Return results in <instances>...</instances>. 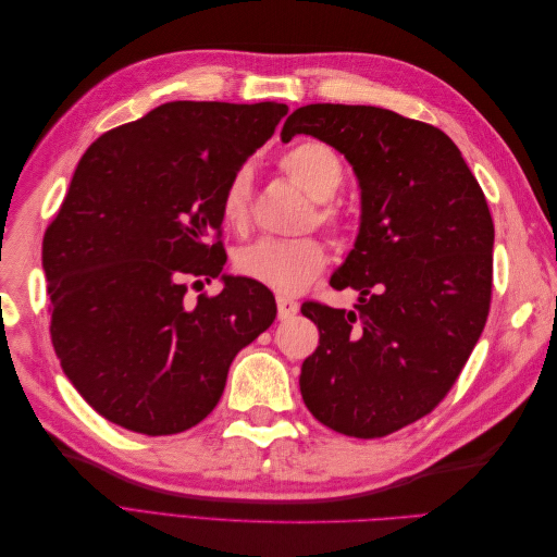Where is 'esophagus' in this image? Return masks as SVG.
Returning a JSON list of instances; mask_svg holds the SVG:
<instances>
[{"label":"esophagus","mask_w":557,"mask_h":557,"mask_svg":"<svg viewBox=\"0 0 557 557\" xmlns=\"http://www.w3.org/2000/svg\"><path fill=\"white\" fill-rule=\"evenodd\" d=\"M276 307H278V318L281 320H290L299 311V305L288 295H278L276 297Z\"/></svg>","instance_id":"obj_1"}]
</instances>
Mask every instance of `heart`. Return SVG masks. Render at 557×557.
<instances>
[{
	"label": "heart",
	"mask_w": 557,
	"mask_h": 557,
	"mask_svg": "<svg viewBox=\"0 0 557 557\" xmlns=\"http://www.w3.org/2000/svg\"><path fill=\"white\" fill-rule=\"evenodd\" d=\"M281 172L288 176L297 188L309 195L315 207V221L325 227L339 230L342 218L330 199L342 190L346 178L344 160L336 150L323 141H299L285 150L278 160ZM250 201V176L246 170L234 174L221 197V213L227 227L244 230L248 221ZM327 264V250L323 242L313 237L307 239H260L242 248L234 258V267L246 278L269 285L281 293L305 290L315 281Z\"/></svg>",
	"instance_id": "obj_1"
}]
</instances>
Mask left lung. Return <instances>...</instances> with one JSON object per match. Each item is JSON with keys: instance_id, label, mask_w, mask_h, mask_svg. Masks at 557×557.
<instances>
[{"instance_id": "left-lung-1", "label": "left lung", "mask_w": 557, "mask_h": 557, "mask_svg": "<svg viewBox=\"0 0 557 557\" xmlns=\"http://www.w3.org/2000/svg\"><path fill=\"white\" fill-rule=\"evenodd\" d=\"M295 134L344 153L362 201L356 246L330 281L360 305H301L320 332L301 399L330 430L376 440L428 416L479 342L493 295L491 209L440 127L379 107L309 104L281 139Z\"/></svg>"}]
</instances>
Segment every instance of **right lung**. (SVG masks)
<instances>
[{
	"label": "right lung",
	"mask_w": 557,
	"mask_h": 557,
	"mask_svg": "<svg viewBox=\"0 0 557 557\" xmlns=\"http://www.w3.org/2000/svg\"><path fill=\"white\" fill-rule=\"evenodd\" d=\"M285 113L276 102H166L81 158L44 237L50 339L111 423L148 436L190 430L221 399L234 356L274 323L262 283L223 274L221 197ZM218 275L221 296L184 301L188 280Z\"/></svg>",
	"instance_id": "right-lung-1"
}]
</instances>
